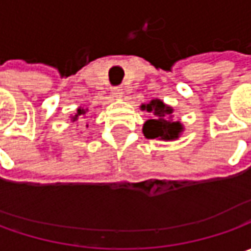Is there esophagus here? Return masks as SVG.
I'll return each mask as SVG.
<instances>
[{"label": "esophagus", "instance_id": "esophagus-1", "mask_svg": "<svg viewBox=\"0 0 251 251\" xmlns=\"http://www.w3.org/2000/svg\"><path fill=\"white\" fill-rule=\"evenodd\" d=\"M111 93H113V96H114V98H117V99L123 98V93H124V91H123V86H114V88H113V91H111Z\"/></svg>", "mask_w": 251, "mask_h": 251}]
</instances>
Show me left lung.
<instances>
[{
	"label": "left lung",
	"mask_w": 251,
	"mask_h": 251,
	"mask_svg": "<svg viewBox=\"0 0 251 251\" xmlns=\"http://www.w3.org/2000/svg\"><path fill=\"white\" fill-rule=\"evenodd\" d=\"M142 110L152 113L153 116L144 124V135L147 138H160V140H176L181 132V124L178 121L172 120L173 109L166 106L159 99L151 100L148 104L141 106Z\"/></svg>",
	"instance_id": "8db88e82"
}]
</instances>
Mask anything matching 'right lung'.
Segmentation results:
<instances>
[{
  "label": "right lung",
  "instance_id": "1",
  "mask_svg": "<svg viewBox=\"0 0 251 251\" xmlns=\"http://www.w3.org/2000/svg\"><path fill=\"white\" fill-rule=\"evenodd\" d=\"M85 114H86V110H83V109H78V110H76V114L73 117V120L76 121L78 119H82V116H85Z\"/></svg>",
  "mask_w": 251,
  "mask_h": 251
}]
</instances>
